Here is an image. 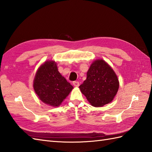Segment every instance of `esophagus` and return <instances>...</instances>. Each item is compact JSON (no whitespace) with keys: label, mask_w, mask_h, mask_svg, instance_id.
<instances>
[{"label":"esophagus","mask_w":152,"mask_h":152,"mask_svg":"<svg viewBox=\"0 0 152 152\" xmlns=\"http://www.w3.org/2000/svg\"><path fill=\"white\" fill-rule=\"evenodd\" d=\"M73 85L75 87H76V88H78V87H79L80 86V83L78 81H74L73 82Z\"/></svg>","instance_id":"esophagus-1"}]
</instances>
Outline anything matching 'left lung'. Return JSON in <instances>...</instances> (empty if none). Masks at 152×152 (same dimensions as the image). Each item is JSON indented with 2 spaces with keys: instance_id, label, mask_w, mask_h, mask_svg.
Returning <instances> with one entry per match:
<instances>
[{
  "instance_id": "8db88e82",
  "label": "left lung",
  "mask_w": 152,
  "mask_h": 152,
  "mask_svg": "<svg viewBox=\"0 0 152 152\" xmlns=\"http://www.w3.org/2000/svg\"><path fill=\"white\" fill-rule=\"evenodd\" d=\"M117 75L102 59L93 61L87 72V78L80 89L87 100L95 107L111 102L119 89Z\"/></svg>"
}]
</instances>
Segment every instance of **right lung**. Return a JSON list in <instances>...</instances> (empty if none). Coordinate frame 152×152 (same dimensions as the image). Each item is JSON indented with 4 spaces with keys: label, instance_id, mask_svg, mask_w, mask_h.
I'll use <instances>...</instances> for the list:
<instances>
[{
    "label": "right lung",
    "instance_id": "1",
    "mask_svg": "<svg viewBox=\"0 0 152 152\" xmlns=\"http://www.w3.org/2000/svg\"><path fill=\"white\" fill-rule=\"evenodd\" d=\"M33 88L44 103L57 107L69 95L73 86L59 73L54 61H47L38 68Z\"/></svg>",
    "mask_w": 152,
    "mask_h": 152
}]
</instances>
